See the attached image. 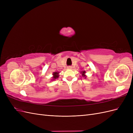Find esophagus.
Listing matches in <instances>:
<instances>
[{"instance_id":"obj_1","label":"esophagus","mask_w":133,"mask_h":133,"mask_svg":"<svg viewBox=\"0 0 133 133\" xmlns=\"http://www.w3.org/2000/svg\"><path fill=\"white\" fill-rule=\"evenodd\" d=\"M68 69H71L72 67H71V66H68Z\"/></svg>"}]
</instances>
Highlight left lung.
Instances as JSON below:
<instances>
[{
    "instance_id": "1",
    "label": "left lung",
    "mask_w": 133,
    "mask_h": 133,
    "mask_svg": "<svg viewBox=\"0 0 133 133\" xmlns=\"http://www.w3.org/2000/svg\"><path fill=\"white\" fill-rule=\"evenodd\" d=\"M85 73H86L85 71H82V72H81V74H82V76H83V77H85V78H86V77H87L86 75H85Z\"/></svg>"
}]
</instances>
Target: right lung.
Masks as SVG:
<instances>
[{
  "mask_svg": "<svg viewBox=\"0 0 133 133\" xmlns=\"http://www.w3.org/2000/svg\"><path fill=\"white\" fill-rule=\"evenodd\" d=\"M59 72L58 71H55V72H54V73H53V80H55L57 78H58L59 77Z\"/></svg>",
  "mask_w": 133,
  "mask_h": 133,
  "instance_id": "obj_1",
  "label": "right lung"
}]
</instances>
